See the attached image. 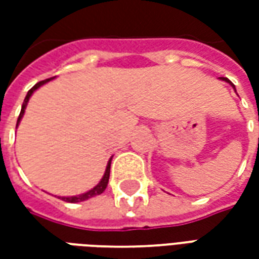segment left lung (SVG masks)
I'll return each instance as SVG.
<instances>
[{"mask_svg": "<svg viewBox=\"0 0 259 259\" xmlns=\"http://www.w3.org/2000/svg\"><path fill=\"white\" fill-rule=\"evenodd\" d=\"M222 80H225V81H228V83H230V84H232L234 87L233 83H232V81H230V80H229V79H226V77H222Z\"/></svg>", "mask_w": 259, "mask_h": 259, "instance_id": "obj_1", "label": "left lung"}]
</instances>
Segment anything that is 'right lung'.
Masks as SVG:
<instances>
[{
  "label": "right lung",
  "mask_w": 259,
  "mask_h": 259,
  "mask_svg": "<svg viewBox=\"0 0 259 259\" xmlns=\"http://www.w3.org/2000/svg\"><path fill=\"white\" fill-rule=\"evenodd\" d=\"M51 79H53V77H50V79H46V80H41V81H38L37 84L33 85L30 90L27 91V96H26L25 102H23V105H22V109H20L19 118H18L16 126L19 124L20 119H22L23 113H25V108H26V105H27V101H29V98H30V96L33 94V91L36 90V89H38V87L44 84V83L50 81ZM109 169H111V159H109V162H108V166H107V169H105V174H104V176H102L101 182H100V183H98V185H97L94 189H91L90 191H87V193H84V194L74 195V197H59V198H61V200L66 201V202H81V201L89 200V198H91V197H96V195L102 194V193H104V190L107 189V186H108V180H109Z\"/></svg>",
  "instance_id": "obj_1"
}]
</instances>
